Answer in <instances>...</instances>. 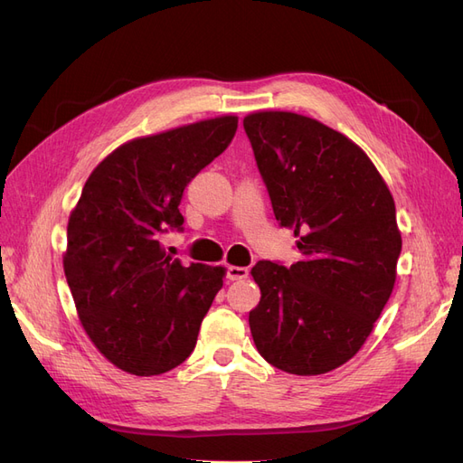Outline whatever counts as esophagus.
Instances as JSON below:
<instances>
[{
  "label": "esophagus",
  "mask_w": 463,
  "mask_h": 463,
  "mask_svg": "<svg viewBox=\"0 0 463 463\" xmlns=\"http://www.w3.org/2000/svg\"><path fill=\"white\" fill-rule=\"evenodd\" d=\"M249 276V270L245 269V266H228L226 270V278L230 279V282H235V279H245Z\"/></svg>",
  "instance_id": "1"
}]
</instances>
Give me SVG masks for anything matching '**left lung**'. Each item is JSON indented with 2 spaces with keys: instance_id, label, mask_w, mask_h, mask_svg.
Listing matches in <instances>:
<instances>
[{
  "instance_id": "left-lung-1",
  "label": "left lung",
  "mask_w": 463,
  "mask_h": 463,
  "mask_svg": "<svg viewBox=\"0 0 463 463\" xmlns=\"http://www.w3.org/2000/svg\"><path fill=\"white\" fill-rule=\"evenodd\" d=\"M274 216L299 237L291 266L259 260L249 313L259 354L291 374H325L365 344L396 282L394 199L354 141L291 111L243 119Z\"/></svg>"
}]
</instances>
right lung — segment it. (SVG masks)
Here are the masks:
<instances>
[{
  "mask_svg": "<svg viewBox=\"0 0 463 463\" xmlns=\"http://www.w3.org/2000/svg\"><path fill=\"white\" fill-rule=\"evenodd\" d=\"M235 131L237 118L223 116L133 138L96 165L69 216L63 270L80 325L123 371H172L197 344L223 269L184 266L160 240L184 230L185 187Z\"/></svg>",
  "mask_w": 463,
  "mask_h": 463,
  "instance_id": "obj_1",
  "label": "right lung"
}]
</instances>
